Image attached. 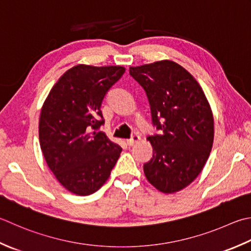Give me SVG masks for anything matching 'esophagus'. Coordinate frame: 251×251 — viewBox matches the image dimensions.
I'll use <instances>...</instances> for the list:
<instances>
[{"instance_id":"34e87169","label":"esophagus","mask_w":251,"mask_h":251,"mask_svg":"<svg viewBox=\"0 0 251 251\" xmlns=\"http://www.w3.org/2000/svg\"><path fill=\"white\" fill-rule=\"evenodd\" d=\"M139 140H140L139 135H132L129 139L126 140V142H127V145H128V146H134L136 142H138Z\"/></svg>"}]
</instances>
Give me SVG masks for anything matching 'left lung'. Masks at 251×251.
Masks as SVG:
<instances>
[{
	"label": "left lung",
	"mask_w": 251,
	"mask_h": 251,
	"mask_svg": "<svg viewBox=\"0 0 251 251\" xmlns=\"http://www.w3.org/2000/svg\"><path fill=\"white\" fill-rule=\"evenodd\" d=\"M148 98L153 155L144 164L149 183L162 193L181 190L202 171L213 145V115L197 80L177 63L159 61L130 67Z\"/></svg>",
	"instance_id": "obj_1"
}]
</instances>
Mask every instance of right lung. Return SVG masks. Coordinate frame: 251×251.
<instances>
[{"mask_svg":"<svg viewBox=\"0 0 251 251\" xmlns=\"http://www.w3.org/2000/svg\"><path fill=\"white\" fill-rule=\"evenodd\" d=\"M125 73L122 66L76 65L53 86L41 109L39 140L56 179L71 193L88 196L101 188L122 148L100 126L106 92Z\"/></svg>","mask_w":251,"mask_h":251,"instance_id":"add662e5","label":"right lung"}]
</instances>
